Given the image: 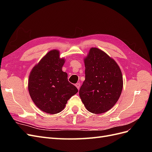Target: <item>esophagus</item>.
I'll return each instance as SVG.
<instances>
[{
    "mask_svg": "<svg viewBox=\"0 0 152 152\" xmlns=\"http://www.w3.org/2000/svg\"><path fill=\"white\" fill-rule=\"evenodd\" d=\"M75 86H76V87H77V88L78 89H79V88H80V84L79 83H77V84H75Z\"/></svg>",
    "mask_w": 152,
    "mask_h": 152,
    "instance_id": "1",
    "label": "esophagus"
}]
</instances>
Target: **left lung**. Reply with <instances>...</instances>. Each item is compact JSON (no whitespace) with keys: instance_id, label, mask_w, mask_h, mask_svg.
I'll return each mask as SVG.
<instances>
[{"instance_id":"obj_1","label":"left lung","mask_w":152,"mask_h":152,"mask_svg":"<svg viewBox=\"0 0 152 152\" xmlns=\"http://www.w3.org/2000/svg\"><path fill=\"white\" fill-rule=\"evenodd\" d=\"M85 80L79 96L89 112L103 113L115 105L121 94L123 79L120 68L103 50L93 48L84 59Z\"/></svg>"}]
</instances>
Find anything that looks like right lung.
I'll use <instances>...</instances> for the list:
<instances>
[{
  "label": "right lung",
  "instance_id": "obj_1",
  "mask_svg": "<svg viewBox=\"0 0 152 152\" xmlns=\"http://www.w3.org/2000/svg\"><path fill=\"white\" fill-rule=\"evenodd\" d=\"M65 63L59 51H49L34 67L28 80L31 99L42 111L50 114L59 113L68 100L78 89L68 80L67 73L62 71Z\"/></svg>",
  "mask_w": 152,
  "mask_h": 152
}]
</instances>
